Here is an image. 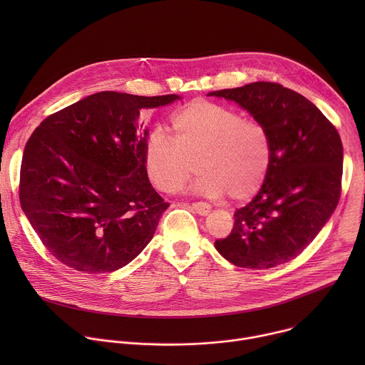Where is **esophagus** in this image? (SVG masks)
Wrapping results in <instances>:
<instances>
[{
  "instance_id": "obj_1",
  "label": "esophagus",
  "mask_w": 365,
  "mask_h": 365,
  "mask_svg": "<svg viewBox=\"0 0 365 365\" xmlns=\"http://www.w3.org/2000/svg\"><path fill=\"white\" fill-rule=\"evenodd\" d=\"M192 207H193V211L199 215H207L211 212V205L207 202H193Z\"/></svg>"
}]
</instances>
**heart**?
I'll return each mask as SVG.
<instances>
[{
	"instance_id": "1",
	"label": "heart",
	"mask_w": 365,
	"mask_h": 365,
	"mask_svg": "<svg viewBox=\"0 0 365 365\" xmlns=\"http://www.w3.org/2000/svg\"><path fill=\"white\" fill-rule=\"evenodd\" d=\"M172 140L153 131L144 145L143 163L150 182L165 193L178 192L195 170V190L234 200L252 197L272 166V140L263 123L241 118L221 103L196 99L170 120Z\"/></svg>"
}]
</instances>
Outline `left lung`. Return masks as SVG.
<instances>
[{
    "label": "left lung",
    "mask_w": 365,
    "mask_h": 365,
    "mask_svg": "<svg viewBox=\"0 0 365 365\" xmlns=\"http://www.w3.org/2000/svg\"><path fill=\"white\" fill-rule=\"evenodd\" d=\"M207 96L235 101L272 140V166L257 196L215 241L237 267L264 270L297 257L327 224L341 197L342 143L335 125L303 95L276 82H252Z\"/></svg>",
    "instance_id": "obj_1"
}]
</instances>
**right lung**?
<instances>
[{"label": "right lung", "instance_id": "add662e5", "mask_svg": "<svg viewBox=\"0 0 365 365\" xmlns=\"http://www.w3.org/2000/svg\"><path fill=\"white\" fill-rule=\"evenodd\" d=\"M176 99L103 91L48 115L33 131L21 160L20 203L61 263L110 273L150 242L169 202L145 175L147 130L140 131L138 118L143 108Z\"/></svg>", "mask_w": 365, "mask_h": 365}]
</instances>
